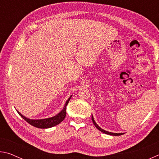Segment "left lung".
Here are the masks:
<instances>
[{
  "label": "left lung",
  "mask_w": 159,
  "mask_h": 159,
  "mask_svg": "<svg viewBox=\"0 0 159 159\" xmlns=\"http://www.w3.org/2000/svg\"><path fill=\"white\" fill-rule=\"evenodd\" d=\"M92 120H93V124L95 125V127H96L97 128H98L99 131L102 132V133H105V134H109V135H114V136L121 135V134H124V133H111V132L106 131V130H103V129H102L100 127H99V126L98 124H97L96 122L95 121V120H94V118H93V115H92Z\"/></svg>",
  "instance_id": "left-lung-1"
}]
</instances>
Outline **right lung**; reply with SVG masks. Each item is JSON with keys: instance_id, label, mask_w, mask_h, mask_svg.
<instances>
[{"instance_id": "obj_1", "label": "right lung", "mask_w": 159, "mask_h": 159, "mask_svg": "<svg viewBox=\"0 0 159 159\" xmlns=\"http://www.w3.org/2000/svg\"><path fill=\"white\" fill-rule=\"evenodd\" d=\"M72 95H71L67 99L65 104L63 107V109L61 110L60 112H59L57 114H56L54 116L46 118H43V119H30V118H26L25 116H23L20 112H19L17 110V111L19 114L21 116V117L24 118V120H25L26 122L29 123V124L34 126V127L38 128H49L54 127V126L58 125L59 123H60L62 120L64 119L66 115V106L68 104L69 102L71 99Z\"/></svg>"}]
</instances>
